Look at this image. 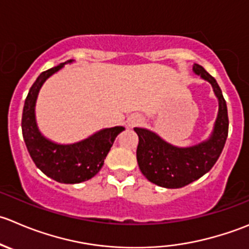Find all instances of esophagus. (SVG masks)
I'll return each instance as SVG.
<instances>
[{
    "instance_id": "1",
    "label": "esophagus",
    "mask_w": 249,
    "mask_h": 249,
    "mask_svg": "<svg viewBox=\"0 0 249 249\" xmlns=\"http://www.w3.org/2000/svg\"><path fill=\"white\" fill-rule=\"evenodd\" d=\"M140 121H142V119H140L138 115H132V116L128 119L127 122H128V125H129V127H134V125H137Z\"/></svg>"
}]
</instances>
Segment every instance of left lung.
<instances>
[{"mask_svg": "<svg viewBox=\"0 0 249 249\" xmlns=\"http://www.w3.org/2000/svg\"><path fill=\"white\" fill-rule=\"evenodd\" d=\"M194 71L211 83L219 100L218 117L207 142L191 147H177L154 132L134 128L139 137L137 161L140 171L147 180L162 188H183L205 176L218 161L228 138V107L220 87L201 65L195 64Z\"/></svg>", "mask_w": 249, "mask_h": 249, "instance_id": "8db88e82", "label": "left lung"}]
</instances>
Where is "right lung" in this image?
<instances>
[{
    "mask_svg": "<svg viewBox=\"0 0 249 249\" xmlns=\"http://www.w3.org/2000/svg\"><path fill=\"white\" fill-rule=\"evenodd\" d=\"M70 61L43 71L31 86L24 104L21 130L29 154L37 168L59 183L77 184L93 178L102 169L115 139L124 128H105L82 142L70 145L55 144L41 134L35 120L38 90L49 76Z\"/></svg>",
    "mask_w": 249,
    "mask_h": 249,
    "instance_id": "add662e5",
    "label": "right lung"
}]
</instances>
